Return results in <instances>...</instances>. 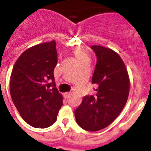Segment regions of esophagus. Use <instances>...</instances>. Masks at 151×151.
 Here are the masks:
<instances>
[{
    "instance_id": "esophagus-1",
    "label": "esophagus",
    "mask_w": 151,
    "mask_h": 151,
    "mask_svg": "<svg viewBox=\"0 0 151 151\" xmlns=\"http://www.w3.org/2000/svg\"><path fill=\"white\" fill-rule=\"evenodd\" d=\"M70 94H71L70 92H66V93H64V97H66V98H69Z\"/></svg>"
}]
</instances>
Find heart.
Listing matches in <instances>:
<instances>
[{"instance_id": "b5f03b06", "label": "heart", "mask_w": 151, "mask_h": 151, "mask_svg": "<svg viewBox=\"0 0 151 151\" xmlns=\"http://www.w3.org/2000/svg\"><path fill=\"white\" fill-rule=\"evenodd\" d=\"M73 55L76 57V59L78 60V61L80 63L84 62V61L89 60H90V57H89L88 52L87 51V50L82 46H78L76 47L72 50Z\"/></svg>"}]
</instances>
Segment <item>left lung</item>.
Returning a JSON list of instances; mask_svg holds the SVG:
<instances>
[{
  "label": "left lung",
  "mask_w": 151,
  "mask_h": 151,
  "mask_svg": "<svg viewBox=\"0 0 151 151\" xmlns=\"http://www.w3.org/2000/svg\"><path fill=\"white\" fill-rule=\"evenodd\" d=\"M91 48L97 57L91 82L96 85L95 95L85 96L75 110L76 122L89 132L104 129L116 119L127 102L130 82L120 56L100 45Z\"/></svg>",
  "instance_id": "left-lung-1"
}]
</instances>
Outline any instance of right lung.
I'll return each mask as SVG.
<instances>
[{"mask_svg":"<svg viewBox=\"0 0 151 151\" xmlns=\"http://www.w3.org/2000/svg\"><path fill=\"white\" fill-rule=\"evenodd\" d=\"M57 63L56 41L29 47L16 62L10 76V95L23 120L45 129L57 120L63 96L56 88L54 70Z\"/></svg>","mask_w":151,"mask_h":151,"instance_id":"right-lung-1","label":"right lung"}]
</instances>
